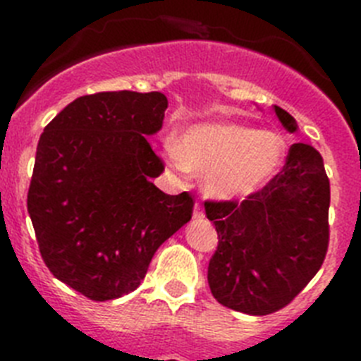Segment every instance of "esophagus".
Masks as SVG:
<instances>
[{"instance_id": "obj_1", "label": "esophagus", "mask_w": 361, "mask_h": 361, "mask_svg": "<svg viewBox=\"0 0 361 361\" xmlns=\"http://www.w3.org/2000/svg\"><path fill=\"white\" fill-rule=\"evenodd\" d=\"M193 219H195V220L204 219V209H202V206H200V204H195V209H193Z\"/></svg>"}]
</instances>
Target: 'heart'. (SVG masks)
<instances>
[{"mask_svg":"<svg viewBox=\"0 0 361 361\" xmlns=\"http://www.w3.org/2000/svg\"><path fill=\"white\" fill-rule=\"evenodd\" d=\"M166 153L178 170L208 173L206 188L219 199L253 195L279 171L286 142L275 132H258L235 123L199 124L184 133L180 146Z\"/></svg>","mask_w":361,"mask_h":361,"instance_id":"1","label":"heart"}]
</instances>
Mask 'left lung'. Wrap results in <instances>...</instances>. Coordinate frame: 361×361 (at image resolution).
Listing matches in <instances>:
<instances>
[{
  "instance_id": "left-lung-1",
  "label": "left lung",
  "mask_w": 361,
  "mask_h": 361,
  "mask_svg": "<svg viewBox=\"0 0 361 361\" xmlns=\"http://www.w3.org/2000/svg\"><path fill=\"white\" fill-rule=\"evenodd\" d=\"M295 132V117L275 106ZM331 188L312 146L291 145L282 170L262 190L237 200H206L219 244L208 283L219 304L245 314H271L291 304L324 264L329 245Z\"/></svg>"
}]
</instances>
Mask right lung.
I'll list each match as a JSON object with an SVG mask.
<instances>
[{"instance_id":"add662e5","label":"right lung","mask_w":361,"mask_h":361,"mask_svg":"<svg viewBox=\"0 0 361 361\" xmlns=\"http://www.w3.org/2000/svg\"><path fill=\"white\" fill-rule=\"evenodd\" d=\"M161 92H99L63 108L41 133L27 195L39 253L57 280L95 302L135 291L162 242L193 213L166 195L146 137L159 132Z\"/></svg>"}]
</instances>
